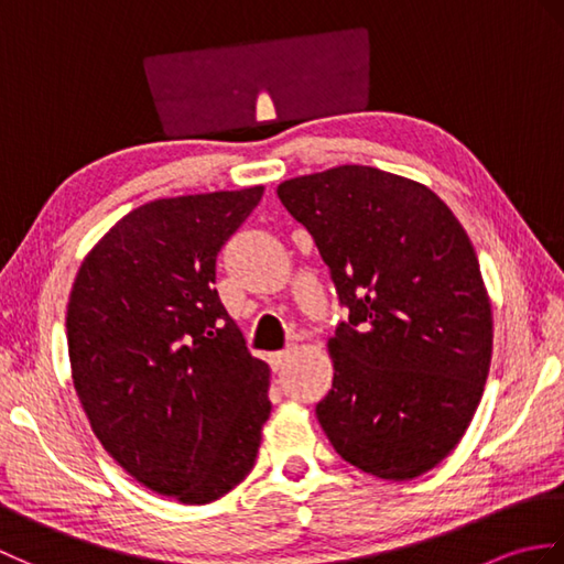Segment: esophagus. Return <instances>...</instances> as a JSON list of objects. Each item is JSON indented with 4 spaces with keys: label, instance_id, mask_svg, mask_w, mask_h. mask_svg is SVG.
Returning <instances> with one entry per match:
<instances>
[{
    "label": "esophagus",
    "instance_id": "34e87169",
    "mask_svg": "<svg viewBox=\"0 0 564 564\" xmlns=\"http://www.w3.org/2000/svg\"><path fill=\"white\" fill-rule=\"evenodd\" d=\"M289 361H291V351H289V349H285V351H275V354L269 356V364H271L273 370H281Z\"/></svg>",
    "mask_w": 564,
    "mask_h": 564
}]
</instances>
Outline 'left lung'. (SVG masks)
Returning a JSON list of instances; mask_svg holds the SVG:
<instances>
[{"instance_id": "left-lung-1", "label": "left lung", "mask_w": 564, "mask_h": 564, "mask_svg": "<svg viewBox=\"0 0 564 564\" xmlns=\"http://www.w3.org/2000/svg\"><path fill=\"white\" fill-rule=\"evenodd\" d=\"M339 305L317 422L346 463L412 480L455 448L492 361V307L463 225L434 191L344 164L279 186Z\"/></svg>"}]
</instances>
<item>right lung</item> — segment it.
Returning a JSON list of instances; mask_svg holds the SVG:
<instances>
[{
  "instance_id": "right-lung-1",
  "label": "right lung",
  "mask_w": 564,
  "mask_h": 564,
  "mask_svg": "<svg viewBox=\"0 0 564 564\" xmlns=\"http://www.w3.org/2000/svg\"><path fill=\"white\" fill-rule=\"evenodd\" d=\"M263 186L145 203L82 261L67 303L72 380L94 434L138 482L208 505L254 467L269 366L215 291V259Z\"/></svg>"
}]
</instances>
